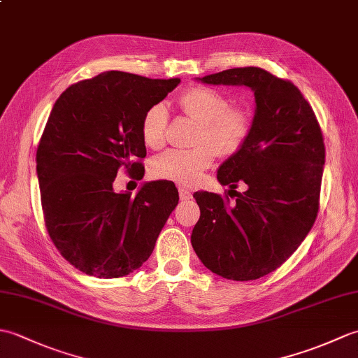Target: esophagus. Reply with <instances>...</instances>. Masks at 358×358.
Segmentation results:
<instances>
[{"label": "esophagus", "instance_id": "esophagus-1", "mask_svg": "<svg viewBox=\"0 0 358 358\" xmlns=\"http://www.w3.org/2000/svg\"><path fill=\"white\" fill-rule=\"evenodd\" d=\"M178 194H180L181 201H186V200L192 199V194L189 192V189H186V187H178Z\"/></svg>", "mask_w": 358, "mask_h": 358}]
</instances>
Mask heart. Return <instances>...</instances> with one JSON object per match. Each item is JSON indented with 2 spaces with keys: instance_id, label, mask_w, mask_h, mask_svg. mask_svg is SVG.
<instances>
[{
  "instance_id": "obj_1",
  "label": "heart",
  "mask_w": 358,
  "mask_h": 358,
  "mask_svg": "<svg viewBox=\"0 0 358 358\" xmlns=\"http://www.w3.org/2000/svg\"><path fill=\"white\" fill-rule=\"evenodd\" d=\"M180 109L199 123L192 149H169L150 163V173L157 178L178 185H194L214 163L215 154L232 155L246 143L250 117L241 108H229V100L210 87H192L180 96ZM167 112L157 104L144 113L141 121L143 141L150 149L164 143Z\"/></svg>"
}]
</instances>
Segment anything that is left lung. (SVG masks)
Here are the masks:
<instances>
[{
    "label": "left lung",
    "instance_id": "1",
    "mask_svg": "<svg viewBox=\"0 0 358 358\" xmlns=\"http://www.w3.org/2000/svg\"><path fill=\"white\" fill-rule=\"evenodd\" d=\"M196 80L249 87L255 112L246 143L217 171L220 185L232 191L245 183L246 192H237L231 204L212 192L194 194L200 220L192 248L217 275L257 280L283 264L315 222L323 135L300 90L260 67H235Z\"/></svg>",
    "mask_w": 358,
    "mask_h": 358
}]
</instances>
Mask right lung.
<instances>
[{
	"instance_id": "add662e5",
	"label": "right lung",
	"mask_w": 358,
	"mask_h": 358,
	"mask_svg": "<svg viewBox=\"0 0 358 358\" xmlns=\"http://www.w3.org/2000/svg\"><path fill=\"white\" fill-rule=\"evenodd\" d=\"M180 85L103 72L67 87L52 108L36 150L48 232L67 262L87 275L118 278L150 257L178 191L166 180L115 192L120 169L143 178L144 113Z\"/></svg>"
}]
</instances>
